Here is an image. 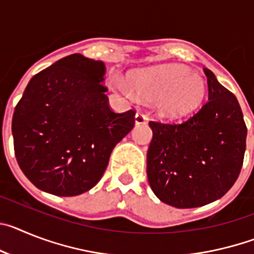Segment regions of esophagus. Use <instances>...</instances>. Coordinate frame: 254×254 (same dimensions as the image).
Masks as SVG:
<instances>
[{
    "mask_svg": "<svg viewBox=\"0 0 254 254\" xmlns=\"http://www.w3.org/2000/svg\"><path fill=\"white\" fill-rule=\"evenodd\" d=\"M147 117L145 116V114L142 113H136V116H134V123L136 125H146L147 123Z\"/></svg>",
    "mask_w": 254,
    "mask_h": 254,
    "instance_id": "1",
    "label": "esophagus"
}]
</instances>
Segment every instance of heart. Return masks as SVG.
<instances>
[{"label":"heart","instance_id":"b5f03b06","mask_svg":"<svg viewBox=\"0 0 254 254\" xmlns=\"http://www.w3.org/2000/svg\"><path fill=\"white\" fill-rule=\"evenodd\" d=\"M114 86L128 98L134 93L152 102L159 116L167 120H179L193 113L206 94L203 78L177 64L134 69L128 75V84L118 78Z\"/></svg>","mask_w":254,"mask_h":254}]
</instances>
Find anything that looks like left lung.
<instances>
[{"instance_id":"obj_1","label":"left lung","mask_w":254,"mask_h":254,"mask_svg":"<svg viewBox=\"0 0 254 254\" xmlns=\"http://www.w3.org/2000/svg\"><path fill=\"white\" fill-rule=\"evenodd\" d=\"M208 100L183 123L150 122L147 179L155 196L177 208L221 198L239 177L247 127L233 93L208 68Z\"/></svg>"}]
</instances>
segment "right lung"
I'll use <instances>...</instances> for the list:
<instances>
[{
	"mask_svg": "<svg viewBox=\"0 0 254 254\" xmlns=\"http://www.w3.org/2000/svg\"><path fill=\"white\" fill-rule=\"evenodd\" d=\"M105 64L67 56L31 77L12 117L15 156L37 188L55 196L91 190L114 146L134 126V111L108 105Z\"/></svg>",
	"mask_w": 254,
	"mask_h": 254,
	"instance_id": "obj_1",
	"label": "right lung"
}]
</instances>
